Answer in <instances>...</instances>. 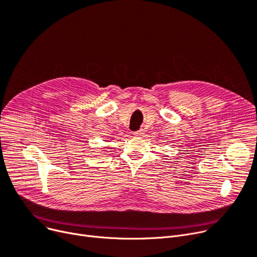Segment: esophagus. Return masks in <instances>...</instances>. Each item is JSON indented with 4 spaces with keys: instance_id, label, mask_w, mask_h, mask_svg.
I'll use <instances>...</instances> for the list:
<instances>
[{
    "instance_id": "esophagus-1",
    "label": "esophagus",
    "mask_w": 257,
    "mask_h": 257,
    "mask_svg": "<svg viewBox=\"0 0 257 257\" xmlns=\"http://www.w3.org/2000/svg\"><path fill=\"white\" fill-rule=\"evenodd\" d=\"M143 134H144V131H143V130H139V131H136V132H134V133H133V136H134V137H138V138H140V137H142V136H143Z\"/></svg>"
}]
</instances>
